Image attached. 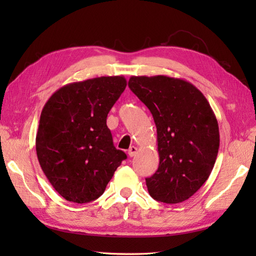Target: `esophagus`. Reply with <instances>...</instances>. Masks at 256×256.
<instances>
[{
	"mask_svg": "<svg viewBox=\"0 0 256 256\" xmlns=\"http://www.w3.org/2000/svg\"><path fill=\"white\" fill-rule=\"evenodd\" d=\"M138 153V148H135V146H131L128 150V155L130 157H134Z\"/></svg>",
	"mask_w": 256,
	"mask_h": 256,
	"instance_id": "1",
	"label": "esophagus"
}]
</instances>
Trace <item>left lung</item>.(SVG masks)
I'll list each match as a JSON object with an SVG mask.
<instances>
[{
    "mask_svg": "<svg viewBox=\"0 0 256 256\" xmlns=\"http://www.w3.org/2000/svg\"><path fill=\"white\" fill-rule=\"evenodd\" d=\"M128 86L153 114L160 166L146 178L152 198L179 204L209 178L220 145L219 125L206 96L188 81L132 76Z\"/></svg>",
    "mask_w": 256,
    "mask_h": 256,
    "instance_id": "1",
    "label": "left lung"
}]
</instances>
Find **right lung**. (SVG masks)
I'll use <instances>...</instances> for the list:
<instances>
[{"mask_svg":"<svg viewBox=\"0 0 256 256\" xmlns=\"http://www.w3.org/2000/svg\"><path fill=\"white\" fill-rule=\"evenodd\" d=\"M123 76L68 84L45 103L36 135V153L45 176L68 201L86 204L104 192L126 158L113 145L106 116L122 94Z\"/></svg>","mask_w":256,"mask_h":256,"instance_id":"obj_1","label":"right lung"}]
</instances>
